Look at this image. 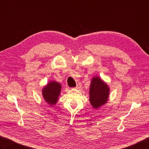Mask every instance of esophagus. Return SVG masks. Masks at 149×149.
Wrapping results in <instances>:
<instances>
[{"label":"esophagus","mask_w":149,"mask_h":149,"mask_svg":"<svg viewBox=\"0 0 149 149\" xmlns=\"http://www.w3.org/2000/svg\"><path fill=\"white\" fill-rule=\"evenodd\" d=\"M81 88V84L79 83V84H77V86L75 87V88L76 89H80Z\"/></svg>","instance_id":"1"}]
</instances>
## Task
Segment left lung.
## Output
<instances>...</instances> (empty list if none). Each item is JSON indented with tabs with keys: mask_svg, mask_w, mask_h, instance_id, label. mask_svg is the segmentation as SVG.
<instances>
[{
	"mask_svg": "<svg viewBox=\"0 0 149 149\" xmlns=\"http://www.w3.org/2000/svg\"><path fill=\"white\" fill-rule=\"evenodd\" d=\"M109 93V88L99 77L92 78L89 88V102L95 109L107 102Z\"/></svg>",
	"mask_w": 149,
	"mask_h": 149,
	"instance_id": "obj_1",
	"label": "left lung"
}]
</instances>
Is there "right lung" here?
Wrapping results in <instances>:
<instances>
[{
	"label": "right lung",
	"mask_w": 149,
	"mask_h": 149,
	"mask_svg": "<svg viewBox=\"0 0 149 149\" xmlns=\"http://www.w3.org/2000/svg\"><path fill=\"white\" fill-rule=\"evenodd\" d=\"M61 88V86L60 83L56 81H50L42 89L43 99L50 106L54 105L58 102Z\"/></svg>",
	"instance_id": "right-lung-1"
}]
</instances>
